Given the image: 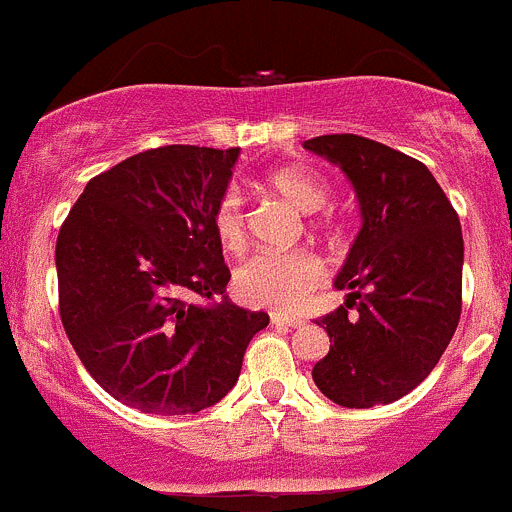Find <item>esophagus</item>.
Wrapping results in <instances>:
<instances>
[{
    "instance_id": "34e87169",
    "label": "esophagus",
    "mask_w": 512,
    "mask_h": 512,
    "mask_svg": "<svg viewBox=\"0 0 512 512\" xmlns=\"http://www.w3.org/2000/svg\"><path fill=\"white\" fill-rule=\"evenodd\" d=\"M271 323H273V326L298 328V326H303V318H298V316H288V313H271Z\"/></svg>"
}]
</instances>
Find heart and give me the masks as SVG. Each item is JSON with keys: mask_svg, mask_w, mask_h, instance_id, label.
I'll list each match as a JSON object with an SVG mask.
<instances>
[{"mask_svg": "<svg viewBox=\"0 0 512 512\" xmlns=\"http://www.w3.org/2000/svg\"><path fill=\"white\" fill-rule=\"evenodd\" d=\"M266 186L291 201L303 214L323 209L328 189L318 176L301 166H281L266 176ZM211 226L226 251H241L246 244V211L236 191H226L216 204ZM323 281V266L308 251L273 254L263 251L246 258L234 276L236 296L254 306H268L276 311H293L301 306L313 288Z\"/></svg>", "mask_w": 512, "mask_h": 512, "instance_id": "obj_1", "label": "heart"}]
</instances>
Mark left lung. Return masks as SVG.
I'll use <instances>...</instances> for the list:
<instances>
[{
  "label": "left lung",
  "instance_id": "obj_1",
  "mask_svg": "<svg viewBox=\"0 0 512 512\" xmlns=\"http://www.w3.org/2000/svg\"><path fill=\"white\" fill-rule=\"evenodd\" d=\"M341 166L363 226L336 278L348 298L318 318L331 351L313 366L318 391L343 408L411 393L448 348L463 306V234L426 164L356 134L303 141Z\"/></svg>",
  "mask_w": 512,
  "mask_h": 512
}]
</instances>
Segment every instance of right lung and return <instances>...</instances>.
<instances>
[{
	"label": "right lung",
	"instance_id": "1",
	"mask_svg": "<svg viewBox=\"0 0 512 512\" xmlns=\"http://www.w3.org/2000/svg\"><path fill=\"white\" fill-rule=\"evenodd\" d=\"M239 149L171 144L86 184L57 236L59 316L109 396L186 416L236 386L268 313L226 293L231 271L211 226Z\"/></svg>",
	"mask_w": 512,
	"mask_h": 512
}]
</instances>
